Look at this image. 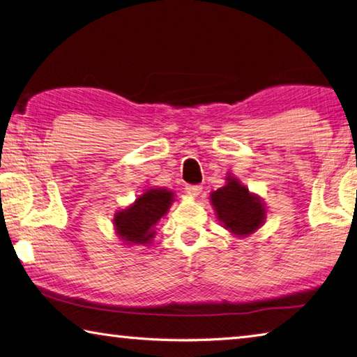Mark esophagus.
<instances>
[{
    "instance_id": "esophagus-1",
    "label": "esophagus",
    "mask_w": 357,
    "mask_h": 357,
    "mask_svg": "<svg viewBox=\"0 0 357 357\" xmlns=\"http://www.w3.org/2000/svg\"><path fill=\"white\" fill-rule=\"evenodd\" d=\"M201 191H202L201 185H188V186H186V192H188V195L192 196V197H197L199 195H201Z\"/></svg>"
}]
</instances>
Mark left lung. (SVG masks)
<instances>
[{
    "mask_svg": "<svg viewBox=\"0 0 357 357\" xmlns=\"http://www.w3.org/2000/svg\"><path fill=\"white\" fill-rule=\"evenodd\" d=\"M226 186L211 195V204L224 227L235 235H249L265 220V208L259 197L252 196L236 178H227Z\"/></svg>",
    "mask_w": 357,
    "mask_h": 357,
    "instance_id": "1",
    "label": "left lung"
}]
</instances>
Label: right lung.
Listing matches in <instances>:
<instances>
[{"mask_svg":"<svg viewBox=\"0 0 357 357\" xmlns=\"http://www.w3.org/2000/svg\"><path fill=\"white\" fill-rule=\"evenodd\" d=\"M172 191L149 190L136 199L127 210L119 211L114 218L117 235L123 241L146 245L153 238V226L158 222L172 202Z\"/></svg>","mask_w":357,"mask_h":357,"instance_id":"right-lung-1","label":"right lung"}]
</instances>
